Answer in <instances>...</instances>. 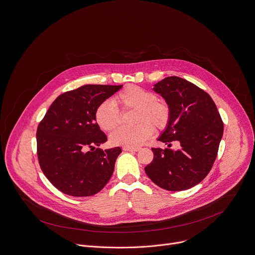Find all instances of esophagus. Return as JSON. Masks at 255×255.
Here are the masks:
<instances>
[{
    "label": "esophagus",
    "instance_id": "esophagus-1",
    "mask_svg": "<svg viewBox=\"0 0 255 255\" xmlns=\"http://www.w3.org/2000/svg\"><path fill=\"white\" fill-rule=\"evenodd\" d=\"M123 150L125 152H137L139 150V148H130V147H124Z\"/></svg>",
    "mask_w": 255,
    "mask_h": 255
}]
</instances>
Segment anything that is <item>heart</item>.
<instances>
[{"label": "heart", "instance_id": "heart-1", "mask_svg": "<svg viewBox=\"0 0 255 255\" xmlns=\"http://www.w3.org/2000/svg\"><path fill=\"white\" fill-rule=\"evenodd\" d=\"M115 102L125 110L137 109L136 123L139 124L131 128L121 127L113 131L110 140L116 146L134 148L142 145L153 134L151 123L156 128H163L169 120L168 106L158 100L153 92L135 85H130L121 91ZM111 100H105L96 108V122L104 130H112L122 121L121 110Z\"/></svg>", "mask_w": 255, "mask_h": 255}]
</instances>
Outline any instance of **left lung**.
<instances>
[{"mask_svg": "<svg viewBox=\"0 0 255 255\" xmlns=\"http://www.w3.org/2000/svg\"><path fill=\"white\" fill-rule=\"evenodd\" d=\"M169 108V120L158 140L181 149L152 148L153 161L145 167L148 177L170 191L188 189L209 174L223 136L224 124L212 97L179 77H167L154 85Z\"/></svg>", "mask_w": 255, "mask_h": 255, "instance_id": "left-lung-1", "label": "left lung"}]
</instances>
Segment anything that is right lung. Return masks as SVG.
I'll list each match as a JSON object with an SVG mask.
<instances>
[{
	"mask_svg": "<svg viewBox=\"0 0 255 255\" xmlns=\"http://www.w3.org/2000/svg\"><path fill=\"white\" fill-rule=\"evenodd\" d=\"M122 87L84 85L65 92L52 102L39 123L38 162L43 174L60 191L72 196H90L109 181L122 149L96 148L107 137L96 123L95 111Z\"/></svg>",
	"mask_w": 255,
	"mask_h": 255,
	"instance_id": "add662e5",
	"label": "right lung"
}]
</instances>
